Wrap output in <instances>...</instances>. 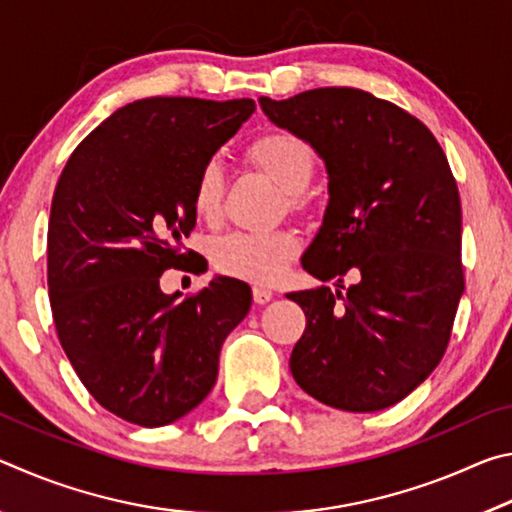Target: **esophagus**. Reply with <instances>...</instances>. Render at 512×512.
I'll return each instance as SVG.
<instances>
[{
	"label": "esophagus",
	"instance_id": "esophagus-1",
	"mask_svg": "<svg viewBox=\"0 0 512 512\" xmlns=\"http://www.w3.org/2000/svg\"><path fill=\"white\" fill-rule=\"evenodd\" d=\"M273 289L271 287H264V284H255L253 287V298H255V302L257 305H266L268 300H273Z\"/></svg>",
	"mask_w": 512,
	"mask_h": 512
}]
</instances>
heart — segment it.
<instances>
[{
  "label": "heart",
  "instance_id": "b5f03b06",
  "mask_svg": "<svg viewBox=\"0 0 512 512\" xmlns=\"http://www.w3.org/2000/svg\"><path fill=\"white\" fill-rule=\"evenodd\" d=\"M246 155L282 192H287L289 205L300 203V192L307 189L316 167L314 153L305 140L287 131H271L255 137L248 144ZM223 187V169L214 160L205 162L192 192V207L198 219L207 223L219 219ZM298 248L300 241L293 232H268V235L232 232L214 241L210 255L221 273L262 284L277 280Z\"/></svg>",
  "mask_w": 512,
  "mask_h": 512
}]
</instances>
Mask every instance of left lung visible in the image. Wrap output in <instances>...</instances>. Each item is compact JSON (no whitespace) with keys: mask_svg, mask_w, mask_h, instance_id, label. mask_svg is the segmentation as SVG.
Instances as JSON below:
<instances>
[{"mask_svg":"<svg viewBox=\"0 0 512 512\" xmlns=\"http://www.w3.org/2000/svg\"><path fill=\"white\" fill-rule=\"evenodd\" d=\"M259 106L327 169L329 203L302 268L341 289L354 280L345 293L287 296L307 316L291 375L334 409H388L443 359L465 291L452 169L420 119L370 92L318 88Z\"/></svg>","mask_w":512,"mask_h":512,"instance_id":"obj_1","label":"left lung"}]
</instances>
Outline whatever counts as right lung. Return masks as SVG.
<instances>
[{"label": "right lung", "mask_w": 512, "mask_h": 512, "mask_svg": "<svg viewBox=\"0 0 512 512\" xmlns=\"http://www.w3.org/2000/svg\"><path fill=\"white\" fill-rule=\"evenodd\" d=\"M253 112V99L133 101L60 173L47 232L51 314L83 386L121 420L164 427L196 409L216 384L225 336L250 311L253 293L235 277L183 300L160 277L187 262L198 171Z\"/></svg>", "instance_id": "right-lung-1"}]
</instances>
